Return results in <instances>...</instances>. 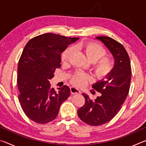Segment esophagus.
<instances>
[{"label":"esophagus","instance_id":"34e87169","mask_svg":"<svg viewBox=\"0 0 146 146\" xmlns=\"http://www.w3.org/2000/svg\"><path fill=\"white\" fill-rule=\"evenodd\" d=\"M70 91H71V94H80V91H79V90H78L77 88H76L75 87H71Z\"/></svg>","mask_w":146,"mask_h":146}]
</instances>
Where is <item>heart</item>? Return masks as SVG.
<instances>
[{
  "instance_id": "heart-1",
  "label": "heart",
  "mask_w": 146,
  "mask_h": 146,
  "mask_svg": "<svg viewBox=\"0 0 146 146\" xmlns=\"http://www.w3.org/2000/svg\"><path fill=\"white\" fill-rule=\"evenodd\" d=\"M76 49L84 51L89 60L93 62V70L96 76L99 78H104L110 75L115 68V61L112 58L104 56L106 50L100 44L97 42H87L77 44L74 46ZM73 52V48H68L61 55V60L67 62ZM91 78L88 73L77 71L71 78V82L77 87H83L90 82Z\"/></svg>"
}]
</instances>
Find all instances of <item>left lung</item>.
Listing matches in <instances>:
<instances>
[{
	"label": "left lung",
	"instance_id": "obj_1",
	"mask_svg": "<svg viewBox=\"0 0 146 146\" xmlns=\"http://www.w3.org/2000/svg\"><path fill=\"white\" fill-rule=\"evenodd\" d=\"M113 56L115 68L106 76V80H100L92 88L101 93L100 97L91 100L85 93L86 102L78 110L79 118L90 125H100L108 122L120 110L129 93L131 68L129 55L122 44L109 36H97Z\"/></svg>",
	"mask_w": 146,
	"mask_h": 146
}]
</instances>
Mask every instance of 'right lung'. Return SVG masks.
<instances>
[{
  "instance_id": "1",
  "label": "right lung",
  "mask_w": 146,
  "mask_h": 146,
  "mask_svg": "<svg viewBox=\"0 0 146 146\" xmlns=\"http://www.w3.org/2000/svg\"><path fill=\"white\" fill-rule=\"evenodd\" d=\"M78 37L45 33L29 40L19 59L17 84L19 100L29 119L46 123L57 116L62 104L70 95L68 86L51 89L49 80L60 68L61 53Z\"/></svg>"
}]
</instances>
